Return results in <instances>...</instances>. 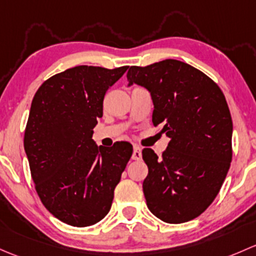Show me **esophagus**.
I'll return each mask as SVG.
<instances>
[{"mask_svg":"<svg viewBox=\"0 0 256 256\" xmlns=\"http://www.w3.org/2000/svg\"><path fill=\"white\" fill-rule=\"evenodd\" d=\"M132 159L133 160H140L142 159V149L138 146H134L133 154H132Z\"/></svg>","mask_w":256,"mask_h":256,"instance_id":"34e87169","label":"esophagus"}]
</instances>
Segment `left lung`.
I'll use <instances>...</instances> for the list:
<instances>
[{"instance_id": "8db88e82", "label": "left lung", "mask_w": 256, "mask_h": 256, "mask_svg": "<svg viewBox=\"0 0 256 256\" xmlns=\"http://www.w3.org/2000/svg\"><path fill=\"white\" fill-rule=\"evenodd\" d=\"M127 78L129 86L150 92L152 124H162L170 138L162 158L143 149L146 206L166 223L194 220L216 198L230 166L233 123L224 94L206 74L180 60L130 66Z\"/></svg>"}]
</instances>
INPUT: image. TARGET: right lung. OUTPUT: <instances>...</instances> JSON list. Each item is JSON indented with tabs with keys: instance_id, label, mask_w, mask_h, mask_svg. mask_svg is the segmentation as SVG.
I'll return each instance as SVG.
<instances>
[{
	"instance_id": "add662e5",
	"label": "right lung",
	"mask_w": 256,
	"mask_h": 256,
	"mask_svg": "<svg viewBox=\"0 0 256 256\" xmlns=\"http://www.w3.org/2000/svg\"><path fill=\"white\" fill-rule=\"evenodd\" d=\"M127 69L71 68L44 81L33 97L24 132L32 178L42 204L66 224L104 220L132 156L127 142L104 149L92 139L104 94Z\"/></svg>"
}]
</instances>
